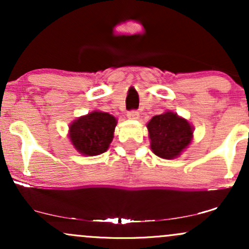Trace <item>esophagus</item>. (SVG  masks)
Listing matches in <instances>:
<instances>
[{
    "label": "esophagus",
    "mask_w": 249,
    "mask_h": 249,
    "mask_svg": "<svg viewBox=\"0 0 249 249\" xmlns=\"http://www.w3.org/2000/svg\"><path fill=\"white\" fill-rule=\"evenodd\" d=\"M127 118L128 119H138L139 112L138 111H130V112H127Z\"/></svg>",
    "instance_id": "34e87169"
}]
</instances>
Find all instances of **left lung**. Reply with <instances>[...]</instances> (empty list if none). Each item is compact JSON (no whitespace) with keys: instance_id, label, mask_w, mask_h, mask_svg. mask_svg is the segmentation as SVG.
<instances>
[{"instance_id":"1","label":"left lung","mask_w":249,"mask_h":249,"mask_svg":"<svg viewBox=\"0 0 249 249\" xmlns=\"http://www.w3.org/2000/svg\"><path fill=\"white\" fill-rule=\"evenodd\" d=\"M146 127L151 150L162 159L178 158L193 141V125L172 111L152 117Z\"/></svg>"}]
</instances>
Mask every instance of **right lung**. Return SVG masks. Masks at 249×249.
<instances>
[{"label":"right lung","mask_w":249,"mask_h":249,"mask_svg":"<svg viewBox=\"0 0 249 249\" xmlns=\"http://www.w3.org/2000/svg\"><path fill=\"white\" fill-rule=\"evenodd\" d=\"M117 123L110 113L95 110L71 123L68 136L77 152L87 157L98 156L110 147Z\"/></svg>","instance_id":"right-lung-1"}]
</instances>
